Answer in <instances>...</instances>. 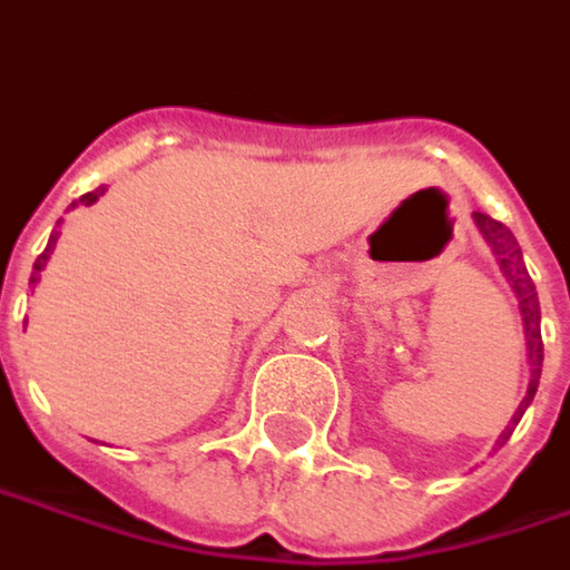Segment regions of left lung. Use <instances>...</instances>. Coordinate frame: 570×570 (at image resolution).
Here are the masks:
<instances>
[{"label": "left lung", "mask_w": 570, "mask_h": 570, "mask_svg": "<svg viewBox=\"0 0 570 570\" xmlns=\"http://www.w3.org/2000/svg\"><path fill=\"white\" fill-rule=\"evenodd\" d=\"M473 223L480 228V235L487 238V244L492 247V254L499 259V269L505 273L508 285L518 294V304H521V316H524V335H527V364H530V385H527V395L521 401V407L514 411L511 420H521L524 407L537 395V385H540V370H543V335H540V297H537V288L527 276L524 257H521V247L514 235L508 232L505 225L495 223L487 213H473ZM505 436V433H502Z\"/></svg>", "instance_id": "8db88e82"}]
</instances>
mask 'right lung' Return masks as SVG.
Instances as JSON below:
<instances>
[{"instance_id": "obj_1", "label": "right lung", "mask_w": 570, "mask_h": 570, "mask_svg": "<svg viewBox=\"0 0 570 570\" xmlns=\"http://www.w3.org/2000/svg\"><path fill=\"white\" fill-rule=\"evenodd\" d=\"M102 190H106V187H97V190H90V194H83V197H80L78 204H83V206L97 204L99 197H102ZM56 240H59V232H52V235H49V244H46V250H43V254H40V257H37V263H33V276H30V285H37V282H40V273H43L46 259H49V254H52V247H56Z\"/></svg>"}]
</instances>
